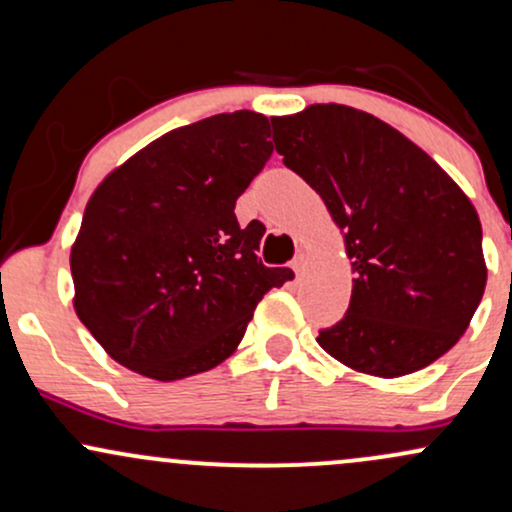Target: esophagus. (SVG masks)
Here are the masks:
<instances>
[{
  "instance_id": "1",
  "label": "esophagus",
  "mask_w": 512,
  "mask_h": 512,
  "mask_svg": "<svg viewBox=\"0 0 512 512\" xmlns=\"http://www.w3.org/2000/svg\"><path fill=\"white\" fill-rule=\"evenodd\" d=\"M291 267H293V272H296L298 276H301V274H303V267H305V257H303V255H296V257H293Z\"/></svg>"
}]
</instances>
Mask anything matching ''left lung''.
<instances>
[{"mask_svg":"<svg viewBox=\"0 0 512 512\" xmlns=\"http://www.w3.org/2000/svg\"><path fill=\"white\" fill-rule=\"evenodd\" d=\"M274 144L325 199L354 269L349 310L317 344L378 378L426 368L469 327L486 286L477 209L426 151L349 105L274 117Z\"/></svg>","mask_w":512,"mask_h":512,"instance_id":"left-lung-1","label":"left lung"}]
</instances>
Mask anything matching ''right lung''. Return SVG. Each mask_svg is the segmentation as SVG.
<instances>
[{
  "instance_id": "add662e5",
  "label": "right lung",
  "mask_w": 512,
  "mask_h": 512,
  "mask_svg": "<svg viewBox=\"0 0 512 512\" xmlns=\"http://www.w3.org/2000/svg\"><path fill=\"white\" fill-rule=\"evenodd\" d=\"M269 120L223 113L163 134L88 199L72 248L74 310L117 363L180 380L236 351L257 303L293 279L264 267L236 199L272 156Z\"/></svg>"
}]
</instances>
